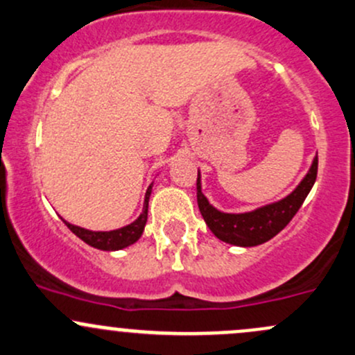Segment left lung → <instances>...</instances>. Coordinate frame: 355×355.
<instances>
[{
  "mask_svg": "<svg viewBox=\"0 0 355 355\" xmlns=\"http://www.w3.org/2000/svg\"><path fill=\"white\" fill-rule=\"evenodd\" d=\"M316 171H318V156H315L308 173L300 182L296 189L277 202L257 207L250 212H221L211 206L207 197L202 193L200 173L197 175V204L209 230L225 243L234 246H257L274 238L279 231L289 225L300 207L303 206L309 190L315 185Z\"/></svg>",
  "mask_w": 355,
  "mask_h": 355,
  "instance_id": "8db88e82",
  "label": "left lung"
}]
</instances>
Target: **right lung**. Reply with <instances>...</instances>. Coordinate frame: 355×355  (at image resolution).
I'll use <instances>...</instances> for the list:
<instances>
[{
	"label": "right lung",
	"instance_id": "obj_1",
	"mask_svg": "<svg viewBox=\"0 0 355 355\" xmlns=\"http://www.w3.org/2000/svg\"><path fill=\"white\" fill-rule=\"evenodd\" d=\"M151 189L153 184L149 185L146 190V196H144V206H143V212L139 214V218L136 219L130 225L119 227V230H112V231H89L85 230V227L74 226L71 223L64 221V225L76 234L80 240H83L85 243L93 246V248L98 250H105V252H114V250H122L125 246L136 243L137 240L143 234L144 226H146L148 221V204H149V196H151Z\"/></svg>",
	"mask_w": 355,
	"mask_h": 355
}]
</instances>
